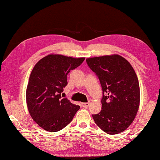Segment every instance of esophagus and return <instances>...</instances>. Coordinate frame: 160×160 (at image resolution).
I'll return each instance as SVG.
<instances>
[{"mask_svg": "<svg viewBox=\"0 0 160 160\" xmlns=\"http://www.w3.org/2000/svg\"><path fill=\"white\" fill-rule=\"evenodd\" d=\"M89 103H82V106H83V108H88L89 106Z\"/></svg>", "mask_w": 160, "mask_h": 160, "instance_id": "1", "label": "esophagus"}]
</instances>
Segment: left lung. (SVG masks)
<instances>
[{"label": "left lung", "instance_id": "8db88e82", "mask_svg": "<svg viewBox=\"0 0 160 160\" xmlns=\"http://www.w3.org/2000/svg\"><path fill=\"white\" fill-rule=\"evenodd\" d=\"M89 67L98 77L103 91L102 110L92 115L108 134L123 132L133 122L140 103L139 83L135 70L118 54L88 58Z\"/></svg>", "mask_w": 160, "mask_h": 160}]
</instances>
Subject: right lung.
<instances>
[{
    "mask_svg": "<svg viewBox=\"0 0 160 160\" xmlns=\"http://www.w3.org/2000/svg\"><path fill=\"white\" fill-rule=\"evenodd\" d=\"M85 58L49 54L36 64L29 76L26 102L32 119L49 132H57L69 124L79 106L73 104L61 93L67 85V75Z\"/></svg>",
    "mask_w": 160,
    "mask_h": 160,
    "instance_id": "obj_1",
    "label": "right lung"
}]
</instances>
